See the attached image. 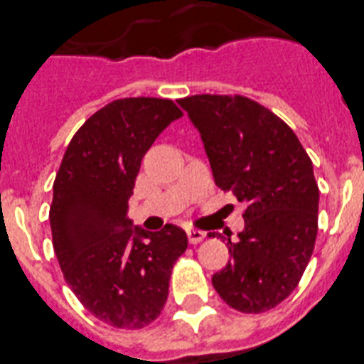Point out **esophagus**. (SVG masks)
I'll return each instance as SVG.
<instances>
[{
	"mask_svg": "<svg viewBox=\"0 0 364 364\" xmlns=\"http://www.w3.org/2000/svg\"><path fill=\"white\" fill-rule=\"evenodd\" d=\"M187 237H188V242L198 244L205 239V233H203V231H200V229H188Z\"/></svg>",
	"mask_w": 364,
	"mask_h": 364,
	"instance_id": "1",
	"label": "esophagus"
}]
</instances>
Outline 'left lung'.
Listing matches in <instances>:
<instances>
[{"label": "left lung", "instance_id": "8db88e82", "mask_svg": "<svg viewBox=\"0 0 364 364\" xmlns=\"http://www.w3.org/2000/svg\"><path fill=\"white\" fill-rule=\"evenodd\" d=\"M177 103L200 131L216 187L246 205L213 287L240 313L274 309L300 283L318 231L309 155L279 116L250 97L196 94Z\"/></svg>", "mask_w": 364, "mask_h": 364}]
</instances>
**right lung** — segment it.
I'll list each match as a JSON object with an SVG mask.
<instances>
[{
    "instance_id": "1",
    "label": "right lung",
    "mask_w": 364,
    "mask_h": 364,
    "mask_svg": "<svg viewBox=\"0 0 364 364\" xmlns=\"http://www.w3.org/2000/svg\"><path fill=\"white\" fill-rule=\"evenodd\" d=\"M181 116L163 97L107 103L70 140L55 177L50 224L63 276L85 309L114 328L140 329L157 318L188 246L177 225L149 233L127 218L142 157Z\"/></svg>"
}]
</instances>
